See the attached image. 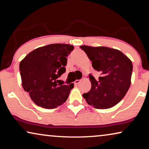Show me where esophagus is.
<instances>
[{
	"label": "esophagus",
	"mask_w": 149,
	"mask_h": 149,
	"mask_svg": "<svg viewBox=\"0 0 149 149\" xmlns=\"http://www.w3.org/2000/svg\"><path fill=\"white\" fill-rule=\"evenodd\" d=\"M80 82H81V79H76V80L74 81V84L75 85H77V84H79Z\"/></svg>",
	"instance_id": "34e87169"
}]
</instances>
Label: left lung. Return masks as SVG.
<instances>
[{
    "instance_id": "obj_1",
    "label": "left lung",
    "mask_w": 149,
    "mask_h": 149,
    "mask_svg": "<svg viewBox=\"0 0 149 149\" xmlns=\"http://www.w3.org/2000/svg\"><path fill=\"white\" fill-rule=\"evenodd\" d=\"M92 61L94 70L101 73L96 79L89 78L91 90L83 94L86 102L97 109H107L116 105L127 93L131 84L132 61L120 51L107 47L81 45Z\"/></svg>"
}]
</instances>
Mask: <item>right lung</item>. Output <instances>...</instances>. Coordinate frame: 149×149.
Wrapping results in <instances>:
<instances>
[{
  "label": "right lung",
  "instance_id": "right-lung-1",
  "mask_svg": "<svg viewBox=\"0 0 149 149\" xmlns=\"http://www.w3.org/2000/svg\"><path fill=\"white\" fill-rule=\"evenodd\" d=\"M74 48L70 44H50L35 49L21 61L22 86L38 106L53 109L67 100L74 84L57 81L65 72L66 57Z\"/></svg>",
  "mask_w": 149,
  "mask_h": 149
}]
</instances>
